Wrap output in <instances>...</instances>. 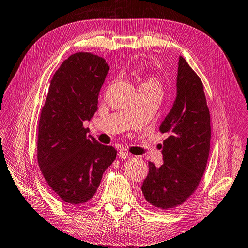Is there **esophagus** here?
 Returning a JSON list of instances; mask_svg holds the SVG:
<instances>
[{"instance_id": "34e87169", "label": "esophagus", "mask_w": 248, "mask_h": 248, "mask_svg": "<svg viewBox=\"0 0 248 248\" xmlns=\"http://www.w3.org/2000/svg\"><path fill=\"white\" fill-rule=\"evenodd\" d=\"M130 154L129 152H127L125 150H120L118 152V156L120 157V159H128V157H130Z\"/></svg>"}]
</instances>
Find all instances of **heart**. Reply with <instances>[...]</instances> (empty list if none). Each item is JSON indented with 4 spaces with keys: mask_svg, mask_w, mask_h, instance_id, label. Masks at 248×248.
<instances>
[{
    "mask_svg": "<svg viewBox=\"0 0 248 248\" xmlns=\"http://www.w3.org/2000/svg\"><path fill=\"white\" fill-rule=\"evenodd\" d=\"M140 87H152V88H156V89H159V91H160V85H159V83H157V81L155 80V78H148V80H147V81H145V82L141 83Z\"/></svg>",
    "mask_w": 248,
    "mask_h": 248,
    "instance_id": "heart-1",
    "label": "heart"
}]
</instances>
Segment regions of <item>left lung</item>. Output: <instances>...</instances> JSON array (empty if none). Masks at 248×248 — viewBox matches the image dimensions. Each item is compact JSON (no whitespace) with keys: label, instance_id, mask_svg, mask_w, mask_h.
<instances>
[{"label":"left lung","instance_id":"obj_1","mask_svg":"<svg viewBox=\"0 0 248 248\" xmlns=\"http://www.w3.org/2000/svg\"><path fill=\"white\" fill-rule=\"evenodd\" d=\"M176 98L160 125L163 164L148 162L141 186L147 202L162 210L183 203L197 188L207 165L211 125L203 85L186 61L179 56Z\"/></svg>","mask_w":248,"mask_h":248}]
</instances>
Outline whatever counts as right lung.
<instances>
[{
	"label": "right lung",
	"instance_id": "right-lung-1",
	"mask_svg": "<svg viewBox=\"0 0 248 248\" xmlns=\"http://www.w3.org/2000/svg\"><path fill=\"white\" fill-rule=\"evenodd\" d=\"M109 67L104 59L80 52L68 57L52 78L38 125L37 159L45 180L62 202H88L115 148L100 144L83 127L98 108Z\"/></svg>",
	"mask_w": 248,
	"mask_h": 248
}]
</instances>
